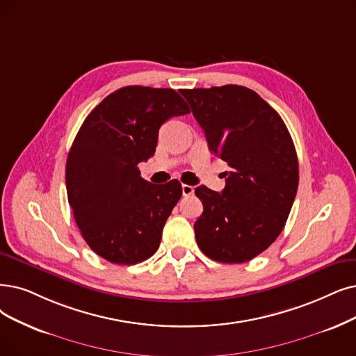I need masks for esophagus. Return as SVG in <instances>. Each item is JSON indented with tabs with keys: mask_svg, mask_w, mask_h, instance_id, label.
Masks as SVG:
<instances>
[{
	"mask_svg": "<svg viewBox=\"0 0 356 356\" xmlns=\"http://www.w3.org/2000/svg\"><path fill=\"white\" fill-rule=\"evenodd\" d=\"M193 193H194V187L187 186V184H184V186H182V194L184 195H191Z\"/></svg>",
	"mask_w": 356,
	"mask_h": 356,
	"instance_id": "esophagus-1",
	"label": "esophagus"
}]
</instances>
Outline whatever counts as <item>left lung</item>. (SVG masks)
<instances>
[{"label": "left lung", "instance_id": "1", "mask_svg": "<svg viewBox=\"0 0 356 356\" xmlns=\"http://www.w3.org/2000/svg\"><path fill=\"white\" fill-rule=\"evenodd\" d=\"M210 152L229 166L222 193L195 188L203 213L197 245L219 263H245L275 243L292 209L300 172L292 137L257 93L226 84L184 89Z\"/></svg>", "mask_w": 356, "mask_h": 356}]
</instances>
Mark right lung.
<instances>
[{"mask_svg":"<svg viewBox=\"0 0 356 356\" xmlns=\"http://www.w3.org/2000/svg\"><path fill=\"white\" fill-rule=\"evenodd\" d=\"M188 112L174 89L127 86L81 124L67 158V195L84 241L102 259L130 266L158 251L182 188L177 179H143L137 165L153 156L161 125Z\"/></svg>","mask_w":356,"mask_h":356,"instance_id":"right-lung-1","label":"right lung"}]
</instances>
